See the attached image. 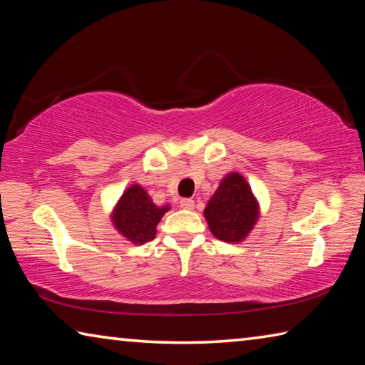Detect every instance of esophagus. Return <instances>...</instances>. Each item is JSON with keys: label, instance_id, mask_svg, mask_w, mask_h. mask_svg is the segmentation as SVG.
Listing matches in <instances>:
<instances>
[{"label": "esophagus", "instance_id": "34e87169", "mask_svg": "<svg viewBox=\"0 0 365 365\" xmlns=\"http://www.w3.org/2000/svg\"><path fill=\"white\" fill-rule=\"evenodd\" d=\"M180 207L182 209H188V211H191V209L195 207V201L190 200V197H183V200H180Z\"/></svg>", "mask_w": 365, "mask_h": 365}]
</instances>
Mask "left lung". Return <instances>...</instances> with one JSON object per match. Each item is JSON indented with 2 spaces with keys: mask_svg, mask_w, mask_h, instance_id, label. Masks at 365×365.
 <instances>
[{
  "mask_svg": "<svg viewBox=\"0 0 365 365\" xmlns=\"http://www.w3.org/2000/svg\"><path fill=\"white\" fill-rule=\"evenodd\" d=\"M205 217L217 240L243 242L259 217L257 201L243 175L232 172L220 182L205 209Z\"/></svg>",
  "mask_w": 365,
  "mask_h": 365,
  "instance_id": "8db88e82",
  "label": "left lung"
}]
</instances>
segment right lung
I'll return each instance as SVG.
<instances>
[{
	"instance_id": "obj_1",
	"label": "right lung",
	"mask_w": 365,
	"mask_h": 365,
	"mask_svg": "<svg viewBox=\"0 0 365 365\" xmlns=\"http://www.w3.org/2000/svg\"><path fill=\"white\" fill-rule=\"evenodd\" d=\"M168 211L169 205L156 206L140 185H132L123 191L115 205L113 222L117 232L127 240L135 245H143L156 237V225Z\"/></svg>"
}]
</instances>
